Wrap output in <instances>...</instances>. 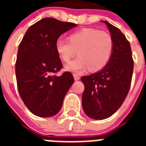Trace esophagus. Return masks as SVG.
<instances>
[{
	"label": "esophagus",
	"instance_id": "esophagus-1",
	"mask_svg": "<svg viewBox=\"0 0 146 146\" xmlns=\"http://www.w3.org/2000/svg\"><path fill=\"white\" fill-rule=\"evenodd\" d=\"M73 77H74V80H75V81L79 80H80V77L77 75V74H73Z\"/></svg>",
	"mask_w": 146,
	"mask_h": 146
}]
</instances>
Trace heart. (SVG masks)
Masks as SVG:
<instances>
[{"label":"heart","instance_id":"obj_1","mask_svg":"<svg viewBox=\"0 0 146 146\" xmlns=\"http://www.w3.org/2000/svg\"><path fill=\"white\" fill-rule=\"evenodd\" d=\"M113 40L107 32L94 28H82L72 33L69 41L59 37L55 41V49L63 61L67 62L75 54L78 57L65 66V69L81 73L88 68L96 72L107 65L113 51Z\"/></svg>","mask_w":146,"mask_h":146}]
</instances>
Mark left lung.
Here are the masks:
<instances>
[{
  "label": "left lung",
  "instance_id": "8db88e82",
  "mask_svg": "<svg viewBox=\"0 0 146 146\" xmlns=\"http://www.w3.org/2000/svg\"><path fill=\"white\" fill-rule=\"evenodd\" d=\"M102 22L113 40L111 58L100 71L81 77L85 86L82 109L94 120L109 118L119 109L129 91L134 68L131 46L124 34L108 21Z\"/></svg>",
  "mask_w": 146,
  "mask_h": 146
}]
</instances>
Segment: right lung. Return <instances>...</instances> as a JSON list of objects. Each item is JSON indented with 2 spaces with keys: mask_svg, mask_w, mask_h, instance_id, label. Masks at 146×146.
<instances>
[{
  "mask_svg": "<svg viewBox=\"0 0 146 146\" xmlns=\"http://www.w3.org/2000/svg\"><path fill=\"white\" fill-rule=\"evenodd\" d=\"M77 25L44 18L28 28L19 45L15 64L18 91L25 106L35 115H55L74 83L70 72L55 75L63 67L55 44L60 35Z\"/></svg>",
  "mask_w": 146,
  "mask_h": 146,
  "instance_id": "right-lung-1",
  "label": "right lung"
}]
</instances>
